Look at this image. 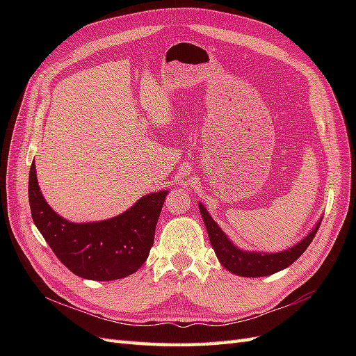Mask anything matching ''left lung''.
<instances>
[{"label": "left lung", "instance_id": "8db88e82", "mask_svg": "<svg viewBox=\"0 0 356 356\" xmlns=\"http://www.w3.org/2000/svg\"><path fill=\"white\" fill-rule=\"evenodd\" d=\"M199 209L202 213V218L207 227L211 245L213 248L217 258L220 260L221 266L227 268L229 272L243 276V277H261V276H270L276 272H281L288 266L293 264L297 258L303 254L310 242L314 241L315 234L319 229V224L322 218L315 224V227L301 239L294 246L288 248L281 252H257V251H245L236 246L225 234L220 225L212 220L207 208L199 203Z\"/></svg>", "mask_w": 356, "mask_h": 356}]
</instances>
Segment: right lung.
<instances>
[{
    "mask_svg": "<svg viewBox=\"0 0 356 356\" xmlns=\"http://www.w3.org/2000/svg\"><path fill=\"white\" fill-rule=\"evenodd\" d=\"M166 196V190L149 193L117 217L71 222L42 197L34 161L29 170L28 197L34 224L60 263L90 281H115L135 273L145 263Z\"/></svg>",
    "mask_w": 356,
    "mask_h": 356,
    "instance_id": "obj_1",
    "label": "right lung"
}]
</instances>
